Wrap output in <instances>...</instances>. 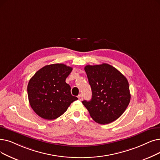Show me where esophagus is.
Returning <instances> with one entry per match:
<instances>
[{"label": "esophagus", "mask_w": 160, "mask_h": 160, "mask_svg": "<svg viewBox=\"0 0 160 160\" xmlns=\"http://www.w3.org/2000/svg\"><path fill=\"white\" fill-rule=\"evenodd\" d=\"M78 99H79L80 101H82V100L83 99V97H82V95L80 94V95H79L78 96Z\"/></svg>", "instance_id": "34e87169"}]
</instances>
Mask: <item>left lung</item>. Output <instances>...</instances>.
<instances>
[{
	"label": "left lung",
	"mask_w": 160,
	"mask_h": 160,
	"mask_svg": "<svg viewBox=\"0 0 160 160\" xmlns=\"http://www.w3.org/2000/svg\"><path fill=\"white\" fill-rule=\"evenodd\" d=\"M84 70L91 86V101L82 104L97 123L107 124L120 118L127 108L131 95L127 78L107 63L86 65Z\"/></svg>",
	"instance_id": "1"
}]
</instances>
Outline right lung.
Listing matches in <instances>:
<instances>
[{"label": "right lung", "instance_id": "right-lung-1", "mask_svg": "<svg viewBox=\"0 0 160 160\" xmlns=\"http://www.w3.org/2000/svg\"><path fill=\"white\" fill-rule=\"evenodd\" d=\"M72 68L62 63L46 65L30 79L27 86L29 101L37 115L46 120L61 116L77 100L65 80Z\"/></svg>", "mask_w": 160, "mask_h": 160}]
</instances>
